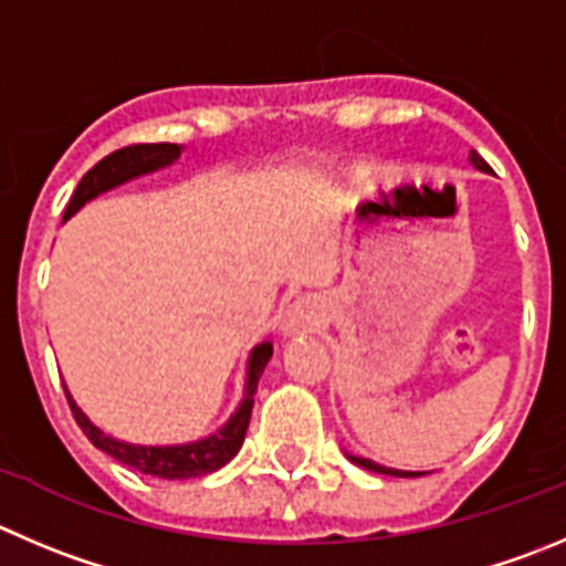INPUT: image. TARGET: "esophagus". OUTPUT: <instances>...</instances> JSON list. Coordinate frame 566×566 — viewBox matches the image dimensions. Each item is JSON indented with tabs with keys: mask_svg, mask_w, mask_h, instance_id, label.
I'll use <instances>...</instances> for the list:
<instances>
[{
	"mask_svg": "<svg viewBox=\"0 0 566 566\" xmlns=\"http://www.w3.org/2000/svg\"><path fill=\"white\" fill-rule=\"evenodd\" d=\"M294 311H297V314H294V322H297V325H300V322H303V314H300V305Z\"/></svg>",
	"mask_w": 566,
	"mask_h": 566,
	"instance_id": "1",
	"label": "esophagus"
}]
</instances>
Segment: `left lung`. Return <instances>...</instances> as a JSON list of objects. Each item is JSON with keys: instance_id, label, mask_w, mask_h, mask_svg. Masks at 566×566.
Returning a JSON list of instances; mask_svg holds the SVG:
<instances>
[{"instance_id": "1", "label": "left lung", "mask_w": 566, "mask_h": 566, "mask_svg": "<svg viewBox=\"0 0 566 566\" xmlns=\"http://www.w3.org/2000/svg\"><path fill=\"white\" fill-rule=\"evenodd\" d=\"M470 164L475 166V169H481V171H489V164L486 160L481 158V155L475 153V149H472L470 153ZM347 459L353 461V464H358V467H364V470H369V472H378V475H397V478H417V475H424V472H408V470H391V467H384V464H375V461H369V459H360V455H349L347 453Z\"/></svg>"}]
</instances>
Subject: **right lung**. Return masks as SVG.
<instances>
[{
	"instance_id": "1",
	"label": "right lung",
	"mask_w": 566,
	"mask_h": 566,
	"mask_svg": "<svg viewBox=\"0 0 566 566\" xmlns=\"http://www.w3.org/2000/svg\"><path fill=\"white\" fill-rule=\"evenodd\" d=\"M182 147L177 144H133V147L116 149L107 158H102L94 169H88L83 175V180L74 188L72 199H69L66 213H63V222L72 219L85 202H91L99 193L111 191V188L122 186V182L133 180V177L149 175V171H158L164 166L175 164L180 158ZM272 358V344L263 342L258 344L250 353L247 360V384H244V397H241L239 408H235L233 417L217 430V433L206 436L199 441H186V444H166V448H149V444H130V441H118L113 436L102 433L94 422L83 413V408L72 400L66 389L69 408H72L74 419L83 428V433L88 436V441L94 448H99L102 453H107L111 459L122 461V464L133 467V470L144 472V475L164 478V481H186V478H202L208 472H217L219 467L228 464L235 453L244 444L247 424L252 417V402H255L258 380H261L263 367Z\"/></svg>"
}]
</instances>
